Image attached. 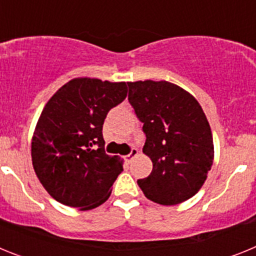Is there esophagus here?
I'll use <instances>...</instances> for the list:
<instances>
[{
	"mask_svg": "<svg viewBox=\"0 0 256 256\" xmlns=\"http://www.w3.org/2000/svg\"><path fill=\"white\" fill-rule=\"evenodd\" d=\"M137 155H138V150L136 148H130V152L126 156V162H130V160H132L133 158H136Z\"/></svg>",
	"mask_w": 256,
	"mask_h": 256,
	"instance_id": "1",
	"label": "esophagus"
}]
</instances>
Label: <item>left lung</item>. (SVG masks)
<instances>
[{
  "label": "left lung",
  "instance_id": "obj_1",
  "mask_svg": "<svg viewBox=\"0 0 256 256\" xmlns=\"http://www.w3.org/2000/svg\"><path fill=\"white\" fill-rule=\"evenodd\" d=\"M128 101L146 136L144 152L152 172L138 180L148 200L177 205L198 194L214 159L209 122L194 96L173 83H128Z\"/></svg>",
  "mask_w": 256,
  "mask_h": 256
}]
</instances>
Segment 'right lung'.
I'll return each mask as SVG.
<instances>
[{
    "label": "right lung",
    "instance_id": "1",
    "mask_svg": "<svg viewBox=\"0 0 256 256\" xmlns=\"http://www.w3.org/2000/svg\"><path fill=\"white\" fill-rule=\"evenodd\" d=\"M126 92L124 82L76 78L46 104L32 141V162L56 201L90 210L108 198L123 165L105 152L102 126Z\"/></svg>",
    "mask_w": 256,
    "mask_h": 256
}]
</instances>
